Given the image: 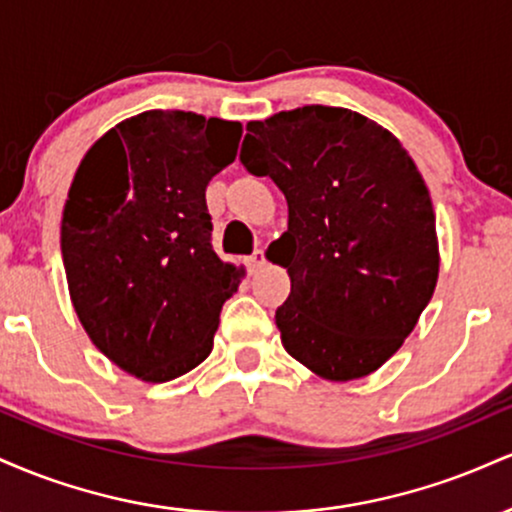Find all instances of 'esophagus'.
I'll use <instances>...</instances> for the list:
<instances>
[{"instance_id": "34e87169", "label": "esophagus", "mask_w": 512, "mask_h": 512, "mask_svg": "<svg viewBox=\"0 0 512 512\" xmlns=\"http://www.w3.org/2000/svg\"><path fill=\"white\" fill-rule=\"evenodd\" d=\"M264 264H267V257H264V250H255V252H252V255L248 257L250 272H257V269H262Z\"/></svg>"}]
</instances>
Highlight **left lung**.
Returning a JSON list of instances; mask_svg holds the SVG:
<instances>
[{
	"label": "left lung",
	"mask_w": 512,
	"mask_h": 512,
	"mask_svg": "<svg viewBox=\"0 0 512 512\" xmlns=\"http://www.w3.org/2000/svg\"><path fill=\"white\" fill-rule=\"evenodd\" d=\"M248 132L240 163L289 204V231L267 250L291 276L274 315L281 344L320 378H363L402 346L436 289L426 182L399 139L354 110L303 105Z\"/></svg>",
	"instance_id": "8db88e82"
}]
</instances>
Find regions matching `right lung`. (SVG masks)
<instances>
[{
	"instance_id": "1",
	"label": "right lung",
	"mask_w": 512,
	"mask_h": 512,
	"mask_svg": "<svg viewBox=\"0 0 512 512\" xmlns=\"http://www.w3.org/2000/svg\"><path fill=\"white\" fill-rule=\"evenodd\" d=\"M240 122L146 110L105 132L62 211L69 296L91 342L146 383L211 354L243 269L211 248L207 185L236 161Z\"/></svg>"
}]
</instances>
